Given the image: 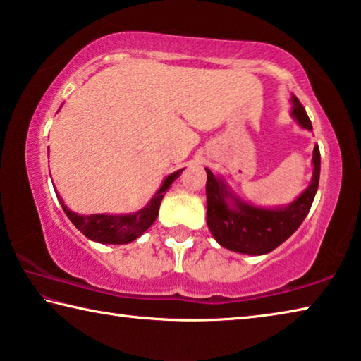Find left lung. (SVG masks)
<instances>
[{
	"mask_svg": "<svg viewBox=\"0 0 361 361\" xmlns=\"http://www.w3.org/2000/svg\"><path fill=\"white\" fill-rule=\"evenodd\" d=\"M293 116L299 125L312 129V123L298 97L293 96ZM206 222L211 233L221 246L243 254H267L286 241L309 214L314 203L318 180H320V149H314V177L307 190L285 209H262L236 202L230 208L226 200L230 197L224 182L216 179L206 168Z\"/></svg>",
	"mask_w": 361,
	"mask_h": 361,
	"instance_id": "8db88e82",
	"label": "left lung"
}]
</instances>
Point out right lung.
Instances as JSON below:
<instances>
[{"instance_id":"obj_1","label":"right lung","mask_w":361,"mask_h":361,"mask_svg":"<svg viewBox=\"0 0 361 361\" xmlns=\"http://www.w3.org/2000/svg\"><path fill=\"white\" fill-rule=\"evenodd\" d=\"M182 169L173 173L164 179L163 185L155 193V197L150 200V203L145 206L144 209L135 212V214L128 216H109V214H90V216H78L76 212L70 211L67 206L59 197L65 214L73 226L80 230V232L87 236L90 240L97 241V243H107V245H125L131 243L135 238L145 232L153 222H155L159 209V203L164 197V193L173 184L174 179L179 177Z\"/></svg>"}]
</instances>
